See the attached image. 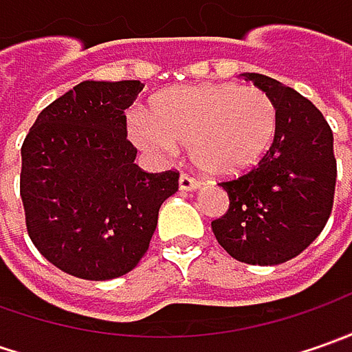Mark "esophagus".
Masks as SVG:
<instances>
[{"label":"esophagus","instance_id":"1","mask_svg":"<svg viewBox=\"0 0 352 352\" xmlns=\"http://www.w3.org/2000/svg\"><path fill=\"white\" fill-rule=\"evenodd\" d=\"M178 188H180L182 192H194V190L199 188V182H197L196 178L188 176V174H182L180 180H178Z\"/></svg>","mask_w":352,"mask_h":352}]
</instances>
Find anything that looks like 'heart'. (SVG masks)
Masks as SVG:
<instances>
[{
  "mask_svg": "<svg viewBox=\"0 0 352 352\" xmlns=\"http://www.w3.org/2000/svg\"><path fill=\"white\" fill-rule=\"evenodd\" d=\"M131 137L144 153L170 156L190 146L192 162L231 176L261 160L276 133V107L263 89L190 86L162 94L153 113H135Z\"/></svg>",
  "mask_w": 352,
  "mask_h": 352,
  "instance_id": "1",
  "label": "heart"
}]
</instances>
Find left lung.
<instances>
[{
    "label": "left lung",
    "instance_id": "obj_1",
    "mask_svg": "<svg viewBox=\"0 0 352 352\" xmlns=\"http://www.w3.org/2000/svg\"><path fill=\"white\" fill-rule=\"evenodd\" d=\"M241 76L274 102L276 133L254 168L219 184L229 210L211 221V229L233 258L272 266L307 249L331 215L333 133L318 107L296 89L264 74Z\"/></svg>",
    "mask_w": 352,
    "mask_h": 352
}]
</instances>
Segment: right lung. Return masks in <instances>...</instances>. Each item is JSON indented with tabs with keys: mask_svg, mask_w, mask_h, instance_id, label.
Instances as JSON below:
<instances>
[{
	"mask_svg": "<svg viewBox=\"0 0 352 352\" xmlns=\"http://www.w3.org/2000/svg\"><path fill=\"white\" fill-rule=\"evenodd\" d=\"M144 84L86 80L47 105L21 146V199L38 252L62 272L111 280L133 270L178 192V172H142L125 109Z\"/></svg>",
	"mask_w": 352,
	"mask_h": 352,
	"instance_id": "right-lung-1",
	"label": "right lung"
}]
</instances>
